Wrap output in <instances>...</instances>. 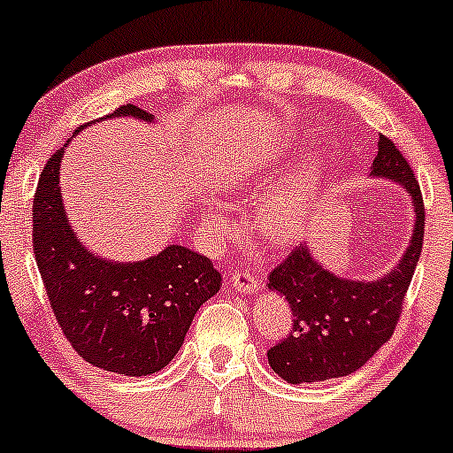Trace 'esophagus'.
<instances>
[{
    "label": "esophagus",
    "mask_w": 453,
    "mask_h": 453,
    "mask_svg": "<svg viewBox=\"0 0 453 453\" xmlns=\"http://www.w3.org/2000/svg\"><path fill=\"white\" fill-rule=\"evenodd\" d=\"M231 285L235 287L240 294H255L257 289H259V280L255 279V276L250 274V272H244V270H235L231 274Z\"/></svg>",
    "instance_id": "obj_1"
}]
</instances>
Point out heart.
<instances>
[{
    "mask_svg": "<svg viewBox=\"0 0 453 453\" xmlns=\"http://www.w3.org/2000/svg\"><path fill=\"white\" fill-rule=\"evenodd\" d=\"M294 144L287 142V144H276L270 150H265L264 157L265 162H279L287 155ZM319 170V157L313 155L309 157V162L300 168L298 177L285 186L283 189H279L276 194H272L270 198L261 205V220H264V226L267 233H272L274 237H291L300 226H303L306 211H309L311 205V181H313V174ZM261 173V166L257 164H244L240 173H237V181L240 183H248L250 181L252 174ZM207 228L213 233H220L225 228V222L222 218L218 216L216 211H209L207 213Z\"/></svg>",
    "mask_w": 453,
    "mask_h": 453,
    "instance_id": "b5f03b06",
    "label": "heart"
}]
</instances>
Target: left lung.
Masks as SVG:
<instances>
[{"mask_svg":"<svg viewBox=\"0 0 453 453\" xmlns=\"http://www.w3.org/2000/svg\"><path fill=\"white\" fill-rule=\"evenodd\" d=\"M373 177L402 183L415 203V231L400 265L376 283L342 279L296 246L272 267L267 287L285 296L291 306V333L267 349L270 367L287 382H322L349 376L363 367L384 343L402 318L403 296L411 287L423 248L426 209L419 181L393 140L380 135L373 159Z\"/></svg>","mask_w":453,"mask_h":453,"instance_id":"left-lung-1","label":"left lung"}]
</instances>
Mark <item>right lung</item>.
<instances>
[{"label":"right lung","mask_w":453,"mask_h":453,"mask_svg":"<svg viewBox=\"0 0 453 453\" xmlns=\"http://www.w3.org/2000/svg\"><path fill=\"white\" fill-rule=\"evenodd\" d=\"M110 116L150 120L127 104ZM81 129V127H80ZM51 155L38 177L32 246L56 322L84 361L105 372L149 376L173 361L201 304L218 294L222 274L211 259L168 246L138 264L90 255L71 231L60 198V159Z\"/></svg>","instance_id":"add662e5"}]
</instances>
